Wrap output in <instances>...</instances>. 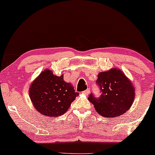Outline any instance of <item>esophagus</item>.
Wrapping results in <instances>:
<instances>
[{"label": "esophagus", "mask_w": 155, "mask_h": 155, "mask_svg": "<svg viewBox=\"0 0 155 155\" xmlns=\"http://www.w3.org/2000/svg\"><path fill=\"white\" fill-rule=\"evenodd\" d=\"M83 93H84V94H88L90 93V89H89V88H87L86 90H85V91H83Z\"/></svg>", "instance_id": "34e87169"}]
</instances>
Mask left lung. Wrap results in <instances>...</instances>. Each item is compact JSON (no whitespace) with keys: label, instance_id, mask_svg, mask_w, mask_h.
Segmentation results:
<instances>
[{"label":"left lung","instance_id":"8db88e82","mask_svg":"<svg viewBox=\"0 0 155 155\" xmlns=\"http://www.w3.org/2000/svg\"><path fill=\"white\" fill-rule=\"evenodd\" d=\"M97 85L101 91L100 97L92 94L88 97L97 114L104 117H117L127 112L135 98L133 82L120 70L112 68L97 75Z\"/></svg>","mask_w":155,"mask_h":155}]
</instances>
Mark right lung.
Wrapping results in <instances>:
<instances>
[{
  "instance_id": "obj_1",
  "label": "right lung",
  "mask_w": 155,
  "mask_h": 155,
  "mask_svg": "<svg viewBox=\"0 0 155 155\" xmlns=\"http://www.w3.org/2000/svg\"><path fill=\"white\" fill-rule=\"evenodd\" d=\"M28 93L36 110L48 117L63 115L79 95L72 84L64 80V75L58 76L48 69L31 82Z\"/></svg>"
}]
</instances>
